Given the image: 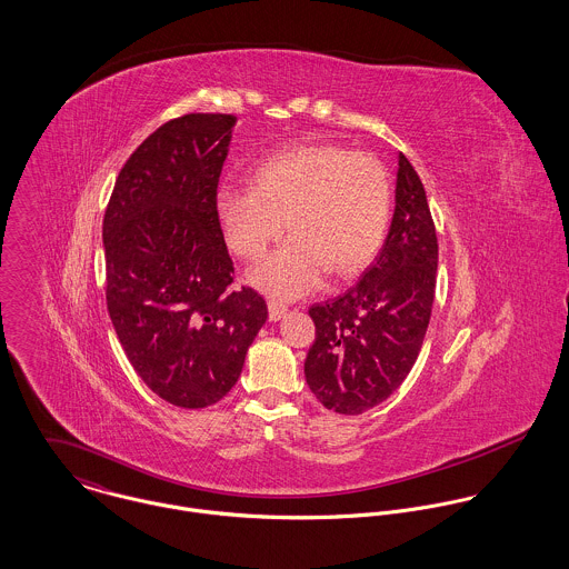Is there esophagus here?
<instances>
[{
    "label": "esophagus",
    "instance_id": "34e87169",
    "mask_svg": "<svg viewBox=\"0 0 569 569\" xmlns=\"http://www.w3.org/2000/svg\"><path fill=\"white\" fill-rule=\"evenodd\" d=\"M287 311H289L287 305H282V302H278V300H269V320L278 322Z\"/></svg>",
    "mask_w": 569,
    "mask_h": 569
}]
</instances>
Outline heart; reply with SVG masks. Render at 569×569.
<instances>
[{
    "label": "heart",
    "instance_id": "b5f03b06",
    "mask_svg": "<svg viewBox=\"0 0 569 569\" xmlns=\"http://www.w3.org/2000/svg\"><path fill=\"white\" fill-rule=\"evenodd\" d=\"M390 210L383 163L337 144L276 151L253 166L251 188L230 183L214 199L226 243L247 260L260 258L284 226L293 230L249 276L284 300L313 291L330 269L337 278L363 269L383 244Z\"/></svg>",
    "mask_w": 569,
    "mask_h": 569
}]
</instances>
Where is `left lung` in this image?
<instances>
[{
	"mask_svg": "<svg viewBox=\"0 0 569 569\" xmlns=\"http://www.w3.org/2000/svg\"><path fill=\"white\" fill-rule=\"evenodd\" d=\"M438 239L422 181L399 156L390 234L361 280L309 309L316 341L305 375L318 401L357 416L383 403L418 359L436 296Z\"/></svg>",
	"mask_w": 569,
	"mask_h": 569,
	"instance_id": "left-lung-1",
	"label": "left lung"
}]
</instances>
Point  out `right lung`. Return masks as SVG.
<instances>
[{"instance_id":"add662e5","label":"right lung","mask_w":569,"mask_h":569,"mask_svg":"<svg viewBox=\"0 0 569 569\" xmlns=\"http://www.w3.org/2000/svg\"><path fill=\"white\" fill-rule=\"evenodd\" d=\"M232 113H186L122 166L102 219L107 309L127 359L163 401L201 409L239 381L267 320L234 262L214 199Z\"/></svg>"}]
</instances>
